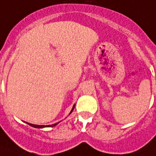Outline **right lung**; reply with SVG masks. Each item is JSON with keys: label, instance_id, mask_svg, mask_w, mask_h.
<instances>
[{"label": "right lung", "instance_id": "add662e5", "mask_svg": "<svg viewBox=\"0 0 156 156\" xmlns=\"http://www.w3.org/2000/svg\"><path fill=\"white\" fill-rule=\"evenodd\" d=\"M74 108V107H73V108H72V110H71V112H70V113L72 112V111H73ZM58 123H56V124H54V125H32V124H30V123H27V125H29L30 126L34 127V128H36V129H42V128H45V127H54V126H55L56 125H58Z\"/></svg>", "mask_w": 156, "mask_h": 156}]
</instances>
